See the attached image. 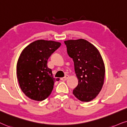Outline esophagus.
<instances>
[{"label":"esophagus","mask_w":127,"mask_h":127,"mask_svg":"<svg viewBox=\"0 0 127 127\" xmlns=\"http://www.w3.org/2000/svg\"><path fill=\"white\" fill-rule=\"evenodd\" d=\"M69 78V75H65L64 77H63L61 78V80L62 81H66L67 79H68Z\"/></svg>","instance_id":"1"}]
</instances>
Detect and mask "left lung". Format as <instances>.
<instances>
[{
    "mask_svg": "<svg viewBox=\"0 0 127 127\" xmlns=\"http://www.w3.org/2000/svg\"><path fill=\"white\" fill-rule=\"evenodd\" d=\"M64 43L78 79L74 95L82 102H90L98 95L104 84L105 67L102 56L94 45L84 39Z\"/></svg>",
    "mask_w": 127,
    "mask_h": 127,
    "instance_id": "1",
    "label": "left lung"
}]
</instances>
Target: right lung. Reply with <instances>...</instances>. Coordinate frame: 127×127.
<instances>
[{"label":"right lung","mask_w":127,"mask_h":127,"mask_svg":"<svg viewBox=\"0 0 127 127\" xmlns=\"http://www.w3.org/2000/svg\"><path fill=\"white\" fill-rule=\"evenodd\" d=\"M61 43L53 40H37L24 49L17 64V76L20 87L27 97L42 101L51 94L56 81L47 65L52 53Z\"/></svg>","instance_id":"1"}]
</instances>
